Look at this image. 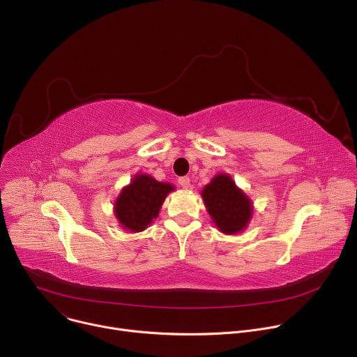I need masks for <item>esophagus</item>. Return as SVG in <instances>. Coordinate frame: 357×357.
Wrapping results in <instances>:
<instances>
[{
	"label": "esophagus",
	"instance_id": "esophagus-1",
	"mask_svg": "<svg viewBox=\"0 0 357 357\" xmlns=\"http://www.w3.org/2000/svg\"><path fill=\"white\" fill-rule=\"evenodd\" d=\"M179 185L182 186V189H189L190 188V179L188 178V176H182V178H179Z\"/></svg>",
	"mask_w": 357,
	"mask_h": 357
}]
</instances>
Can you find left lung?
Masks as SVG:
<instances>
[{
    "mask_svg": "<svg viewBox=\"0 0 357 357\" xmlns=\"http://www.w3.org/2000/svg\"><path fill=\"white\" fill-rule=\"evenodd\" d=\"M206 211L225 234H237L247 229L252 218V202L229 174H218L200 192Z\"/></svg>",
    "mask_w": 357,
    "mask_h": 357,
    "instance_id": "left-lung-1",
    "label": "left lung"
}]
</instances>
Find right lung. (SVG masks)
<instances>
[{
	"label": "right lung",
	"mask_w": 357,
	"mask_h": 357,
	"mask_svg": "<svg viewBox=\"0 0 357 357\" xmlns=\"http://www.w3.org/2000/svg\"><path fill=\"white\" fill-rule=\"evenodd\" d=\"M175 186L158 182L146 174H137L126 185L114 202V216L120 226L130 233L144 231L158 218L165 197Z\"/></svg>",
	"instance_id": "right-lung-1"
}]
</instances>
